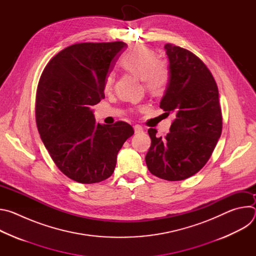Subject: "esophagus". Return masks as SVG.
Segmentation results:
<instances>
[{
	"label": "esophagus",
	"mask_w": 256,
	"mask_h": 256,
	"mask_svg": "<svg viewBox=\"0 0 256 256\" xmlns=\"http://www.w3.org/2000/svg\"><path fill=\"white\" fill-rule=\"evenodd\" d=\"M134 130L136 134H140V132H142L144 130V128L142 126H140V124H136L134 126Z\"/></svg>",
	"instance_id": "1"
}]
</instances>
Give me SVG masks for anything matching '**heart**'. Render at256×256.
<instances>
[{
	"label": "heart",
	"instance_id": "obj_1",
	"mask_svg": "<svg viewBox=\"0 0 256 256\" xmlns=\"http://www.w3.org/2000/svg\"><path fill=\"white\" fill-rule=\"evenodd\" d=\"M120 66L130 74L144 81L150 92L159 93L166 86L169 79L167 66L157 60L155 52L147 48L138 46L128 52L120 60ZM114 83L112 74L105 80V88L110 89Z\"/></svg>",
	"mask_w": 256,
	"mask_h": 256
}]
</instances>
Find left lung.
<instances>
[{
  "instance_id": "left-lung-1",
  "label": "left lung",
  "mask_w": 256,
  "mask_h": 256,
  "mask_svg": "<svg viewBox=\"0 0 256 256\" xmlns=\"http://www.w3.org/2000/svg\"><path fill=\"white\" fill-rule=\"evenodd\" d=\"M169 79L160 101L175 120L167 136L148 130L151 147L146 164L155 176L179 181L198 172L210 159L222 132L216 84L206 64L192 52L166 44Z\"/></svg>"
}]
</instances>
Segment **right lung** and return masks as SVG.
Returning a JSON list of instances; mask_svg holds the SVG:
<instances>
[{"label":"right lung","instance_id":"1","mask_svg":"<svg viewBox=\"0 0 256 256\" xmlns=\"http://www.w3.org/2000/svg\"><path fill=\"white\" fill-rule=\"evenodd\" d=\"M122 42L77 44L54 56L36 93V124L46 150L68 178L91 184L110 177L130 124H97L92 106L104 98L105 80L120 54Z\"/></svg>","mask_w":256,"mask_h":256}]
</instances>
